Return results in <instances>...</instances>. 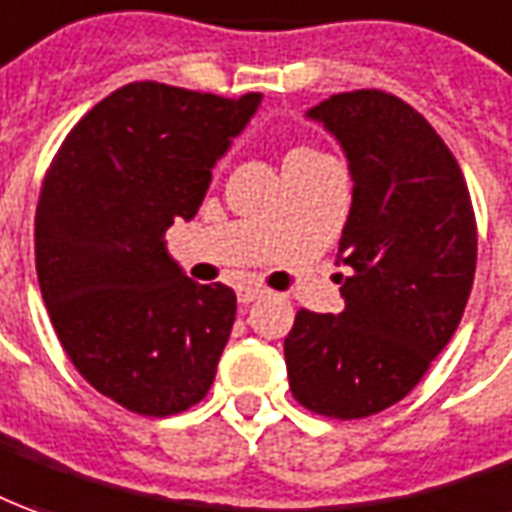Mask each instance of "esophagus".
<instances>
[{
    "label": "esophagus",
    "instance_id": "34e87169",
    "mask_svg": "<svg viewBox=\"0 0 512 512\" xmlns=\"http://www.w3.org/2000/svg\"><path fill=\"white\" fill-rule=\"evenodd\" d=\"M259 298H264V290H259V287H242L239 290V303H253Z\"/></svg>",
    "mask_w": 512,
    "mask_h": 512
}]
</instances>
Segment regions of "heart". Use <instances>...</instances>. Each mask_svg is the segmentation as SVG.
Wrapping results in <instances>:
<instances>
[{
  "mask_svg": "<svg viewBox=\"0 0 512 512\" xmlns=\"http://www.w3.org/2000/svg\"><path fill=\"white\" fill-rule=\"evenodd\" d=\"M317 158H323V153H317L315 147H309V144H298V147H292L290 153L284 155V169L301 167L306 161H317Z\"/></svg>",
  "mask_w": 512,
  "mask_h": 512,
  "instance_id": "1",
  "label": "heart"
}]
</instances>
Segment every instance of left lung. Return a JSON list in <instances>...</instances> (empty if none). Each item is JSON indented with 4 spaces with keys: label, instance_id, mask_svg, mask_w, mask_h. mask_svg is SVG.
Here are the masks:
<instances>
[{
    "label": "left lung",
    "instance_id": "obj_1",
    "mask_svg": "<svg viewBox=\"0 0 512 512\" xmlns=\"http://www.w3.org/2000/svg\"><path fill=\"white\" fill-rule=\"evenodd\" d=\"M340 139L354 200L340 236L345 309H301L284 340L295 401L334 421L393 407L460 326L477 270V217L438 130L379 88L309 111Z\"/></svg>",
    "mask_w": 512,
    "mask_h": 512
}]
</instances>
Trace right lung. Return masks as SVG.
I'll list each match as a JSON object with an SVG mask.
<instances>
[{"instance_id":"add662e5","label":"right lung","mask_w":512,"mask_h":512,"mask_svg":"<svg viewBox=\"0 0 512 512\" xmlns=\"http://www.w3.org/2000/svg\"><path fill=\"white\" fill-rule=\"evenodd\" d=\"M259 105L155 80L97 102L63 139L35 209V273L66 357L119 407L167 418L209 393L236 295L164 248Z\"/></svg>"}]
</instances>
